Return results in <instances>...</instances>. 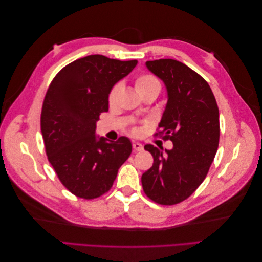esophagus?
I'll list each match as a JSON object with an SVG mask.
<instances>
[{
	"label": "esophagus",
	"mask_w": 262,
	"mask_h": 262,
	"mask_svg": "<svg viewBox=\"0 0 262 262\" xmlns=\"http://www.w3.org/2000/svg\"><path fill=\"white\" fill-rule=\"evenodd\" d=\"M132 146L136 152H141V150H143V145H142L141 143H138V142H133Z\"/></svg>",
	"instance_id": "1"
}]
</instances>
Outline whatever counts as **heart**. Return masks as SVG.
<instances>
[{
    "label": "heart",
    "mask_w": 262,
    "mask_h": 262,
    "mask_svg": "<svg viewBox=\"0 0 262 262\" xmlns=\"http://www.w3.org/2000/svg\"><path fill=\"white\" fill-rule=\"evenodd\" d=\"M134 86H136V90L137 92L141 95L142 97H145L146 95L148 94H152V93H160L161 91V83L158 81V78L150 74V73H142L140 74L137 78L136 81H134ZM120 84H115L112 90L109 91L108 93V104L109 106H114L117 101V96H118V93L120 91ZM130 133L134 137H138L140 136L141 130L138 128V126H132L130 129Z\"/></svg>",
    "instance_id": "b5f03b06"
}]
</instances>
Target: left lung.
I'll list each match as a JSON object with an SVG mask.
<instances>
[{
  "label": "left lung",
  "instance_id": "8db88e82",
  "mask_svg": "<svg viewBox=\"0 0 262 262\" xmlns=\"http://www.w3.org/2000/svg\"><path fill=\"white\" fill-rule=\"evenodd\" d=\"M146 67L163 80L168 101L158 131L170 140L165 149L146 144L153 166L142 175V187L150 200L173 205L188 199L207 177L220 141V114L215 97L204 78L172 59L147 61Z\"/></svg>",
  "mask_w": 262,
  "mask_h": 262
}]
</instances>
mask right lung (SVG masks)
I'll return each mask as SVG.
<instances>
[{
	"label": "right lung",
	"instance_id": "obj_1",
	"mask_svg": "<svg viewBox=\"0 0 262 262\" xmlns=\"http://www.w3.org/2000/svg\"><path fill=\"white\" fill-rule=\"evenodd\" d=\"M137 63L87 55L63 68L46 93L40 126L47 157L62 185L82 199L107 193L132 152L128 138L96 140L95 129L108 112L109 91Z\"/></svg>",
	"mask_w": 262,
	"mask_h": 262
}]
</instances>
